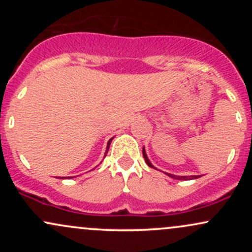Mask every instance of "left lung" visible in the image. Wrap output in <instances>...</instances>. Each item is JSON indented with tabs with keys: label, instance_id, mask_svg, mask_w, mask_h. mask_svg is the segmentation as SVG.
Wrapping results in <instances>:
<instances>
[{
	"label": "left lung",
	"instance_id": "8db88e82",
	"mask_svg": "<svg viewBox=\"0 0 252 252\" xmlns=\"http://www.w3.org/2000/svg\"><path fill=\"white\" fill-rule=\"evenodd\" d=\"M142 153H143V158H144V160H146L147 164L152 167V168H154V167H153V164L150 163V161L148 160V158H147L146 150H144V148H143V150H142ZM167 175L170 176V178H173V179H178V180H190V179H198V178H200V176H198V175H190V176H178V175H173V174H167Z\"/></svg>",
	"mask_w": 252,
	"mask_h": 252
}]
</instances>
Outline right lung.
Instances as JSON below:
<instances>
[{"label":"right lung","mask_w":252,"mask_h":252,"mask_svg":"<svg viewBox=\"0 0 252 252\" xmlns=\"http://www.w3.org/2000/svg\"><path fill=\"white\" fill-rule=\"evenodd\" d=\"M111 141H112V138H111V140L109 141V143H108V149H109V146H110V143H111ZM108 149H106V153H108ZM106 153H105V154H106Z\"/></svg>","instance_id":"add662e5"}]
</instances>
